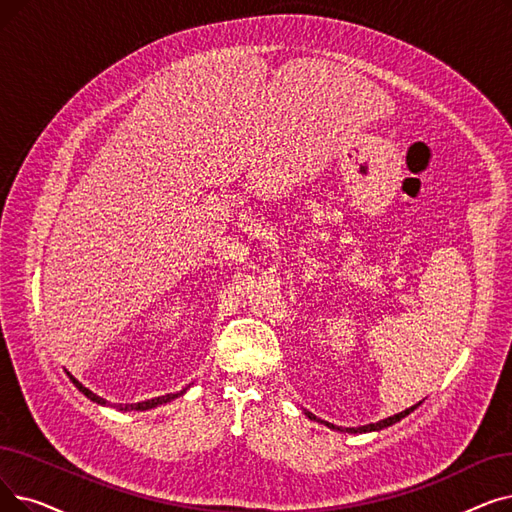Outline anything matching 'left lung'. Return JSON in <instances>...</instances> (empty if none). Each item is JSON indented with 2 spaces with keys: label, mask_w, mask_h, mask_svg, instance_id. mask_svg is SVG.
<instances>
[{
  "label": "left lung",
  "mask_w": 512,
  "mask_h": 512,
  "mask_svg": "<svg viewBox=\"0 0 512 512\" xmlns=\"http://www.w3.org/2000/svg\"><path fill=\"white\" fill-rule=\"evenodd\" d=\"M416 406H418V404H416ZM416 406H412V408H406L404 412L393 414V416H389V418H385V420H379V422H370V425H364V427H347V429H341V427H337V425H332V422L320 420V418H316L314 414L307 412V410H305V416H307L309 420H318L320 425H326L328 429H335V431H343V433H370V431H381V429H385V427H391V425H395V422H399V420H402V418H406L410 412H414V408H416Z\"/></svg>",
  "instance_id": "left-lung-1"
}]
</instances>
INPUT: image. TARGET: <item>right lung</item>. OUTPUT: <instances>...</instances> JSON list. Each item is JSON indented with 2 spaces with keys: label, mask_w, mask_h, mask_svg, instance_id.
<instances>
[{
  "label": "right lung",
  "mask_w": 512,
  "mask_h": 512,
  "mask_svg": "<svg viewBox=\"0 0 512 512\" xmlns=\"http://www.w3.org/2000/svg\"><path fill=\"white\" fill-rule=\"evenodd\" d=\"M69 374V372H66ZM69 379L73 381V385L85 395V397H90L92 402H96V404H102V406H106V399H102L100 395H96V393H92L90 389L87 387H83L73 374H69ZM182 393H186V389L184 391H180V393H167V395H161V397H154V399H146V402H138V404H125V406H121V410H140V412H144V410H150V408H157V406H161V404H167V402H171V399H175L177 395H182Z\"/></svg>",
  "instance_id": "add662e5"
}]
</instances>
